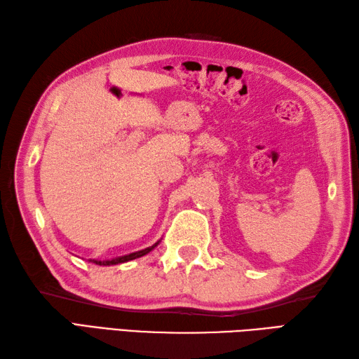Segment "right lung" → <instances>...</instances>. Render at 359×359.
Masks as SVG:
<instances>
[{"instance_id":"1","label":"right lung","mask_w":359,"mask_h":359,"mask_svg":"<svg viewBox=\"0 0 359 359\" xmlns=\"http://www.w3.org/2000/svg\"><path fill=\"white\" fill-rule=\"evenodd\" d=\"M162 241V239H160ZM160 241H157L154 245H151L148 248H143V250H139V251H134V253H129V255H125V256H118V257H112V259H104V261H100V259H89V262H93L95 265H104V266H109V265H117V264H123V262H129L133 261V259H137V257H142L144 255H148L149 251L154 250Z\"/></svg>"}]
</instances>
